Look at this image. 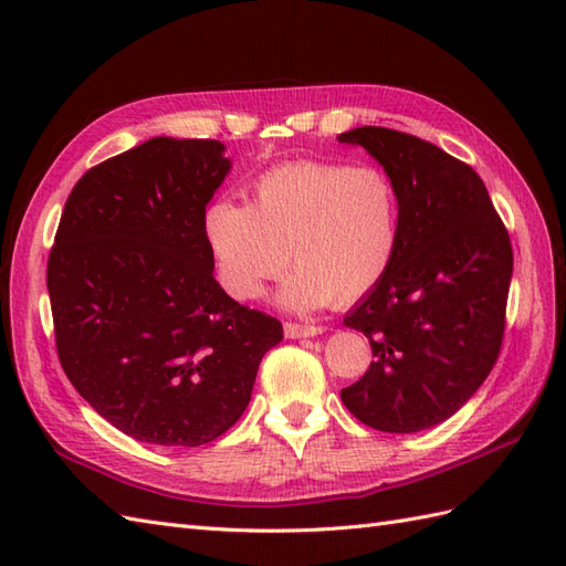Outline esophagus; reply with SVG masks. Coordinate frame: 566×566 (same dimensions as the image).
<instances>
[{
	"label": "esophagus",
	"mask_w": 566,
	"mask_h": 566,
	"mask_svg": "<svg viewBox=\"0 0 566 566\" xmlns=\"http://www.w3.org/2000/svg\"><path fill=\"white\" fill-rule=\"evenodd\" d=\"M323 326H308V323H284V335L286 338H314V335H321Z\"/></svg>",
	"instance_id": "34e87169"
}]
</instances>
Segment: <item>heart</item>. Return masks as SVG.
Listing matches in <instances>:
<instances>
[{"label": "heart", "mask_w": 566, "mask_h": 566, "mask_svg": "<svg viewBox=\"0 0 566 566\" xmlns=\"http://www.w3.org/2000/svg\"><path fill=\"white\" fill-rule=\"evenodd\" d=\"M201 231L233 298L262 296L292 260L280 304L314 311L350 304L381 282L399 248L401 201L381 167L302 160L260 175L250 203L211 201Z\"/></svg>", "instance_id": "obj_1"}]
</instances>
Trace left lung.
Instances as JSON below:
<instances>
[{"mask_svg": "<svg viewBox=\"0 0 566 566\" xmlns=\"http://www.w3.org/2000/svg\"><path fill=\"white\" fill-rule=\"evenodd\" d=\"M338 140L363 146L401 201L391 268L343 321L367 335L375 359L340 399L375 430H426L460 411L496 365L511 238L482 177L432 143L381 126Z\"/></svg>", "mask_w": 566, "mask_h": 566, "instance_id": "1", "label": "left lung"}]
</instances>
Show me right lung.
<instances>
[{
    "label": "right lung",
    "mask_w": 566,
    "mask_h": 566,
    "mask_svg": "<svg viewBox=\"0 0 566 566\" xmlns=\"http://www.w3.org/2000/svg\"><path fill=\"white\" fill-rule=\"evenodd\" d=\"M219 140L150 138L82 175L48 258L72 387L126 436L199 448L243 416L282 323L213 276L201 219L231 160Z\"/></svg>",
    "instance_id": "obj_1"
}]
</instances>
